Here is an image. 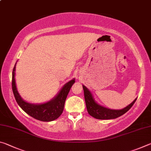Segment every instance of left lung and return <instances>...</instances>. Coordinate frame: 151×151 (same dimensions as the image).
Wrapping results in <instances>:
<instances>
[{
    "label": "left lung",
    "instance_id": "1",
    "mask_svg": "<svg viewBox=\"0 0 151 151\" xmlns=\"http://www.w3.org/2000/svg\"><path fill=\"white\" fill-rule=\"evenodd\" d=\"M83 88L84 90L86 109H87L88 114L97 119L107 120L118 118V117L122 116V114L126 113L131 108L137 99H135L131 104L124 107V109H111L102 106L97 103L90 90L84 85H83Z\"/></svg>",
    "mask_w": 151,
    "mask_h": 151
}]
</instances>
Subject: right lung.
Returning <instances> with one entry per match:
<instances>
[{"instance_id": "1", "label": "right lung", "mask_w": 151, "mask_h": 151, "mask_svg": "<svg viewBox=\"0 0 151 151\" xmlns=\"http://www.w3.org/2000/svg\"><path fill=\"white\" fill-rule=\"evenodd\" d=\"M16 65L17 63L12 70V88L14 98L19 106L29 115L39 121L50 122L58 119L63 113L66 99L69 93L71 86L75 83V78H73L65 83L57 94V95L50 101L40 104L30 103L25 101L18 92L16 81H15Z\"/></svg>"}]
</instances>
